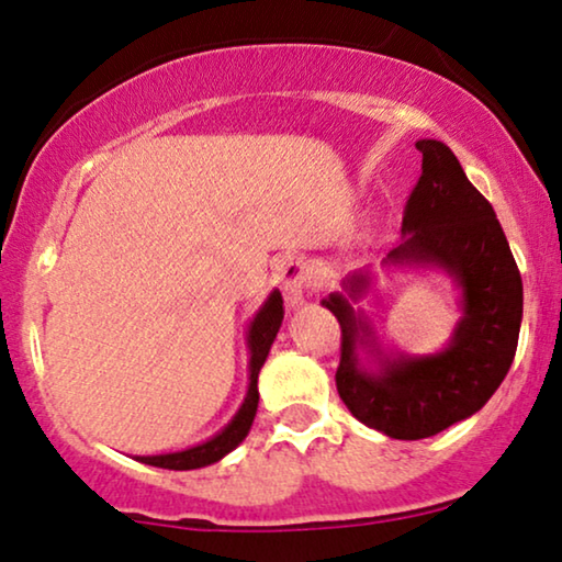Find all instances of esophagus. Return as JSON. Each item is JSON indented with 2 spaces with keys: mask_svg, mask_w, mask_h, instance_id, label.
Wrapping results in <instances>:
<instances>
[{
  "mask_svg": "<svg viewBox=\"0 0 562 562\" xmlns=\"http://www.w3.org/2000/svg\"><path fill=\"white\" fill-rule=\"evenodd\" d=\"M310 281H312V268L302 258H289L286 263L279 268V283L291 310H296V306L304 304Z\"/></svg>",
  "mask_w": 562,
  "mask_h": 562,
  "instance_id": "esophagus-1",
  "label": "esophagus"
}]
</instances>
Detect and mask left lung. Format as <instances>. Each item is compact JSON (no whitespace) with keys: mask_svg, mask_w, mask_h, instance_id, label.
<instances>
[{"mask_svg":"<svg viewBox=\"0 0 562 562\" xmlns=\"http://www.w3.org/2000/svg\"><path fill=\"white\" fill-rule=\"evenodd\" d=\"M422 176L404 210L402 243L381 260L383 271H437L458 289L460 317L435 352L383 348L368 312L371 266L342 279L322 299L342 327L337 394L366 427L422 440L473 417L502 386L517 352L521 276L494 206L468 181L440 140H417Z\"/></svg>","mask_w":562,"mask_h":562,"instance_id":"1","label":"left lung"}]
</instances>
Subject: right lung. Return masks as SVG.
I'll use <instances>...</instances> for the list:
<instances>
[{
	"mask_svg": "<svg viewBox=\"0 0 562 562\" xmlns=\"http://www.w3.org/2000/svg\"><path fill=\"white\" fill-rule=\"evenodd\" d=\"M283 322V299L281 291L273 289L258 312L252 314L248 333H245V345H248V391L240 409L233 414V419L220 429L217 435L206 437L204 442L191 445V448L176 450V452H158V456H135L145 465L168 468V471H194V468H206L212 463H220L227 452H233L245 437H248L252 419L258 412V373L263 368L271 345L279 335Z\"/></svg>",
	"mask_w": 562,
	"mask_h": 562,
	"instance_id": "1",
	"label": "right lung"
}]
</instances>
